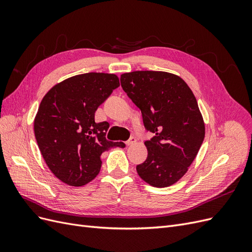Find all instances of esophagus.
Instances as JSON below:
<instances>
[{
	"instance_id": "34e87169",
	"label": "esophagus",
	"mask_w": 252,
	"mask_h": 252,
	"mask_svg": "<svg viewBox=\"0 0 252 252\" xmlns=\"http://www.w3.org/2000/svg\"><path fill=\"white\" fill-rule=\"evenodd\" d=\"M136 142V139L135 138H133V136H132V138H130V139H129L125 144L127 145V146H130V145H132V144H134Z\"/></svg>"
}]
</instances>
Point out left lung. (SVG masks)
<instances>
[{"mask_svg":"<svg viewBox=\"0 0 252 252\" xmlns=\"http://www.w3.org/2000/svg\"><path fill=\"white\" fill-rule=\"evenodd\" d=\"M121 85L141 109L144 126L155 133L145 142L148 156L136 166L147 184L164 188L183 178L205 138V123L196 98L179 75L165 71H132Z\"/></svg>","mask_w":252,"mask_h":252,"instance_id":"obj_1","label":"left lung"}]
</instances>
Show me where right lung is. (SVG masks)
I'll return each mask as SVG.
<instances>
[{
  "instance_id": "obj_1",
  "label": "right lung",
  "mask_w": 252,
  "mask_h": 252,
  "mask_svg": "<svg viewBox=\"0 0 252 252\" xmlns=\"http://www.w3.org/2000/svg\"><path fill=\"white\" fill-rule=\"evenodd\" d=\"M118 75L88 72L58 83L44 95L34 118V135L48 168L67 185L79 187L100 172L101 156L122 142L105 138L108 122L95 123L94 113L113 89Z\"/></svg>"
}]
</instances>
